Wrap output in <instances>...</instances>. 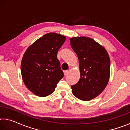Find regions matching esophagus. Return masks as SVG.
Wrapping results in <instances>:
<instances>
[{
	"label": "esophagus",
	"instance_id": "obj_1",
	"mask_svg": "<svg viewBox=\"0 0 130 130\" xmlns=\"http://www.w3.org/2000/svg\"><path fill=\"white\" fill-rule=\"evenodd\" d=\"M63 73H64L65 76H67L69 73V71L68 70H65V71H63Z\"/></svg>",
	"mask_w": 130,
	"mask_h": 130
}]
</instances>
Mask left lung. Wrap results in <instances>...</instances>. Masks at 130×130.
I'll return each instance as SVG.
<instances>
[{
	"label": "left lung",
	"mask_w": 130,
	"mask_h": 130,
	"mask_svg": "<svg viewBox=\"0 0 130 130\" xmlns=\"http://www.w3.org/2000/svg\"><path fill=\"white\" fill-rule=\"evenodd\" d=\"M70 45L78 57L80 79L72 85V93L78 99L89 101L102 93L110 74L109 57L104 47L89 37H74Z\"/></svg>",
	"instance_id": "obj_1"
}]
</instances>
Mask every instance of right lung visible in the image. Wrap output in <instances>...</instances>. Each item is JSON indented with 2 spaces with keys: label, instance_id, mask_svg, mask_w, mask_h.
Masks as SVG:
<instances>
[{
  "label": "right lung",
  "instance_id": "add662e5",
  "mask_svg": "<svg viewBox=\"0 0 130 130\" xmlns=\"http://www.w3.org/2000/svg\"><path fill=\"white\" fill-rule=\"evenodd\" d=\"M65 39L62 35L47 33L32 43L24 54L22 77L26 87L36 95H50L64 76L57 54Z\"/></svg>",
  "mask_w": 130,
  "mask_h": 130
}]
</instances>
